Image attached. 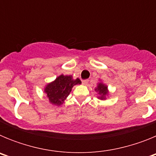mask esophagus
Wrapping results in <instances>:
<instances>
[{
    "label": "esophagus",
    "instance_id": "1",
    "mask_svg": "<svg viewBox=\"0 0 156 156\" xmlns=\"http://www.w3.org/2000/svg\"><path fill=\"white\" fill-rule=\"evenodd\" d=\"M88 80H83L82 81V83L83 84H84V85H87L88 83Z\"/></svg>",
    "mask_w": 156,
    "mask_h": 156
}]
</instances>
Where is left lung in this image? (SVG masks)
<instances>
[{
	"label": "left lung",
	"mask_w": 156,
	"mask_h": 156,
	"mask_svg": "<svg viewBox=\"0 0 156 156\" xmlns=\"http://www.w3.org/2000/svg\"><path fill=\"white\" fill-rule=\"evenodd\" d=\"M94 90L98 94V98L100 99V100H105V99H106V96H108L109 94L108 87H107V85L103 83L102 82H99Z\"/></svg>",
	"instance_id": "left-lung-1"
}]
</instances>
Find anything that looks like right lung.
Instances as JSON below:
<instances>
[{"instance_id":"1","label":"right lung","mask_w":156,"mask_h":156,"mask_svg":"<svg viewBox=\"0 0 156 156\" xmlns=\"http://www.w3.org/2000/svg\"><path fill=\"white\" fill-rule=\"evenodd\" d=\"M79 78L73 79L72 76H58L55 80L49 83L44 87V93L49 99L51 104L60 106L64 103L72 89L75 85L80 84Z\"/></svg>"}]
</instances>
